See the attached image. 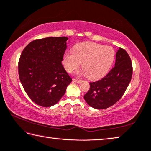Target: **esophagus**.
I'll list each match as a JSON object with an SVG mask.
<instances>
[{
	"label": "esophagus",
	"mask_w": 151,
	"mask_h": 151,
	"mask_svg": "<svg viewBox=\"0 0 151 151\" xmlns=\"http://www.w3.org/2000/svg\"><path fill=\"white\" fill-rule=\"evenodd\" d=\"M73 81L74 82H76V83H80V82H81V81H80V80H76V79H73Z\"/></svg>",
	"instance_id": "obj_1"
}]
</instances>
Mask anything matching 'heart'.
Returning <instances> with one entry per match:
<instances>
[{
	"label": "heart",
	"mask_w": 151,
	"mask_h": 151,
	"mask_svg": "<svg viewBox=\"0 0 151 151\" xmlns=\"http://www.w3.org/2000/svg\"><path fill=\"white\" fill-rule=\"evenodd\" d=\"M114 59L113 49L101 44L86 42L79 43L74 51H68L63 55V65L67 72L78 69L81 63L84 73L90 80L104 76L110 69Z\"/></svg>",
	"instance_id": "obj_1"
}]
</instances>
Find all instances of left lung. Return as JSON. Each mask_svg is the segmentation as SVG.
Instances as JSON below:
<instances>
[{
  "label": "left lung",
  "mask_w": 151,
  "mask_h": 151,
  "mask_svg": "<svg viewBox=\"0 0 151 151\" xmlns=\"http://www.w3.org/2000/svg\"><path fill=\"white\" fill-rule=\"evenodd\" d=\"M132 76V61L124 50L119 48L114 67L101 80L90 82L84 98L90 107L105 109L115 104L124 93Z\"/></svg>",
  "instance_id": "1"
}]
</instances>
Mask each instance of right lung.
Segmentation results:
<instances>
[{
  "label": "right lung",
  "instance_id": "1",
  "mask_svg": "<svg viewBox=\"0 0 151 151\" xmlns=\"http://www.w3.org/2000/svg\"><path fill=\"white\" fill-rule=\"evenodd\" d=\"M67 40L65 37L35 40L20 56L21 83L32 101L42 107L58 103L72 81L61 63Z\"/></svg>",
  "mask_w": 151,
  "mask_h": 151
}]
</instances>
